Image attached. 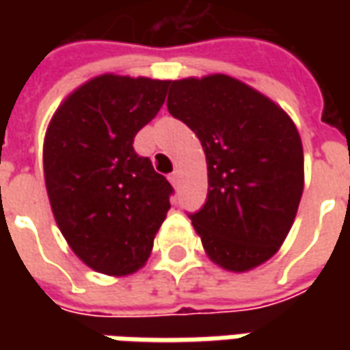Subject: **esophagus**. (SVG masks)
Returning a JSON list of instances; mask_svg holds the SVG:
<instances>
[{"mask_svg": "<svg viewBox=\"0 0 350 350\" xmlns=\"http://www.w3.org/2000/svg\"><path fill=\"white\" fill-rule=\"evenodd\" d=\"M168 180H170V183H172V185H178V183H180V172H178V170H174L172 174L168 176Z\"/></svg>", "mask_w": 350, "mask_h": 350, "instance_id": "34e87169", "label": "esophagus"}]
</instances>
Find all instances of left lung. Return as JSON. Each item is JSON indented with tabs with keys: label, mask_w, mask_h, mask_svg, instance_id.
Instances as JSON below:
<instances>
[{
	"label": "left lung",
	"mask_w": 350,
	"mask_h": 350,
	"mask_svg": "<svg viewBox=\"0 0 350 350\" xmlns=\"http://www.w3.org/2000/svg\"><path fill=\"white\" fill-rule=\"evenodd\" d=\"M167 108L204 148L208 195L189 219L208 257L230 271L266 262L293 227L304 191L293 120L227 75L170 82Z\"/></svg>",
	"instance_id": "obj_1"
}]
</instances>
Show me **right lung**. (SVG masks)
I'll return each mask as SVG.
<instances>
[{"label":"right lung","mask_w":350,"mask_h":350,"mask_svg":"<svg viewBox=\"0 0 350 350\" xmlns=\"http://www.w3.org/2000/svg\"><path fill=\"white\" fill-rule=\"evenodd\" d=\"M168 86L103 75L72 92L49 125L42 159L50 206L71 250L95 271H137L170 210L172 185L133 148Z\"/></svg>","instance_id":"add662e5"}]
</instances>
